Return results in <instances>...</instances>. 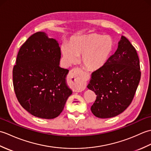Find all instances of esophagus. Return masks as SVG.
<instances>
[{
  "mask_svg": "<svg viewBox=\"0 0 151 151\" xmlns=\"http://www.w3.org/2000/svg\"><path fill=\"white\" fill-rule=\"evenodd\" d=\"M70 78L73 84V89L75 91L80 92L86 88L84 80L80 75L78 69H73L69 73Z\"/></svg>",
  "mask_w": 151,
  "mask_h": 151,
  "instance_id": "esophagus-1",
  "label": "esophagus"
}]
</instances>
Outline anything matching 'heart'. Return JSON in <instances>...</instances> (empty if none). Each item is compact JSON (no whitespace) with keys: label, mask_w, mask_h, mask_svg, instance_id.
<instances>
[{"label":"heart","mask_w":151,"mask_h":151,"mask_svg":"<svg viewBox=\"0 0 151 151\" xmlns=\"http://www.w3.org/2000/svg\"><path fill=\"white\" fill-rule=\"evenodd\" d=\"M114 49L110 37L91 33L71 37L69 45L63 44L61 52L67 65L76 63L78 56L86 68L97 70L103 67L110 58Z\"/></svg>","instance_id":"1"}]
</instances>
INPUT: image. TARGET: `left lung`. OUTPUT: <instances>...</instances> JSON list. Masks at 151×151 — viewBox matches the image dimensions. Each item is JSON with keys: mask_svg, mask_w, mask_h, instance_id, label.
I'll use <instances>...</instances> for the list:
<instances>
[{"mask_svg": "<svg viewBox=\"0 0 151 151\" xmlns=\"http://www.w3.org/2000/svg\"><path fill=\"white\" fill-rule=\"evenodd\" d=\"M141 78L139 60L129 40L122 36L118 47L106 64L91 74L88 88L97 99L91 110L95 116H117L129 107Z\"/></svg>", "mask_w": 151, "mask_h": 151, "instance_id": "obj_1", "label": "left lung"}]
</instances>
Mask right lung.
Listing matches in <instances>:
<instances>
[{"instance_id":"right-lung-1","label":"right lung","mask_w":151,"mask_h":151,"mask_svg":"<svg viewBox=\"0 0 151 151\" xmlns=\"http://www.w3.org/2000/svg\"><path fill=\"white\" fill-rule=\"evenodd\" d=\"M61 51L55 39L43 32L32 35L19 49L13 84L19 103L35 117L51 119L62 113L72 90L68 69L60 67Z\"/></svg>"}]
</instances>
